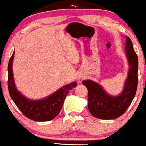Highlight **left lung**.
Masks as SVG:
<instances>
[{
    "label": "left lung",
    "mask_w": 146,
    "mask_h": 146,
    "mask_svg": "<svg viewBox=\"0 0 146 146\" xmlns=\"http://www.w3.org/2000/svg\"><path fill=\"white\" fill-rule=\"evenodd\" d=\"M125 52L129 70L120 94L110 95L98 83L91 80L82 82L88 89L89 112L96 118L111 120L119 117L125 113L135 96L138 84V57L134 50L132 41L128 36H126Z\"/></svg>",
    "instance_id": "1"
}]
</instances>
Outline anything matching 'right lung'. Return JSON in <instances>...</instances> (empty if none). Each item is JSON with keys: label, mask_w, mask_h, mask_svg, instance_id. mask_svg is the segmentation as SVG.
<instances>
[{"label": "right lung", "mask_w": 146, "mask_h": 146, "mask_svg": "<svg viewBox=\"0 0 146 146\" xmlns=\"http://www.w3.org/2000/svg\"><path fill=\"white\" fill-rule=\"evenodd\" d=\"M14 51L8 64V90L9 95L21 111L30 119L35 121H48L60 113L70 90L77 86L73 82L66 84L48 96L40 100H32L23 96L15 85L12 69Z\"/></svg>", "instance_id": "obj_1"}]
</instances>
